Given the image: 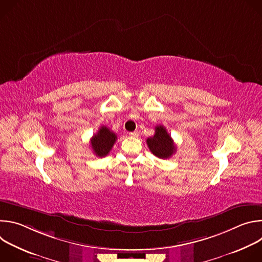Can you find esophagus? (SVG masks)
I'll return each instance as SVG.
<instances>
[{"mask_svg":"<svg viewBox=\"0 0 262 262\" xmlns=\"http://www.w3.org/2000/svg\"><path fill=\"white\" fill-rule=\"evenodd\" d=\"M128 136H129V137H133V138H137V137L139 136V132H138V130L130 132V133H128Z\"/></svg>","mask_w":262,"mask_h":262,"instance_id":"obj_1","label":"esophagus"}]
</instances>
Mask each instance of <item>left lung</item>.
I'll use <instances>...</instances> for the list:
<instances>
[{"mask_svg": "<svg viewBox=\"0 0 262 262\" xmlns=\"http://www.w3.org/2000/svg\"><path fill=\"white\" fill-rule=\"evenodd\" d=\"M146 142L149 150L163 160L169 159L176 151V145L173 139L163 125L156 126L155 136L148 138Z\"/></svg>", "mask_w": 262, "mask_h": 262, "instance_id": "1", "label": "left lung"}]
</instances>
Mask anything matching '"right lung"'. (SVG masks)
I'll list each match as a JSON object with an SVG mask.
<instances>
[{
  "label": "right lung",
  "instance_id": "add662e5",
  "mask_svg": "<svg viewBox=\"0 0 262 262\" xmlns=\"http://www.w3.org/2000/svg\"><path fill=\"white\" fill-rule=\"evenodd\" d=\"M117 140V135L108 129L106 126H101L98 132L91 138L90 143L96 157L104 158L113 148Z\"/></svg>",
  "mask_w": 262,
  "mask_h": 262
}]
</instances>
